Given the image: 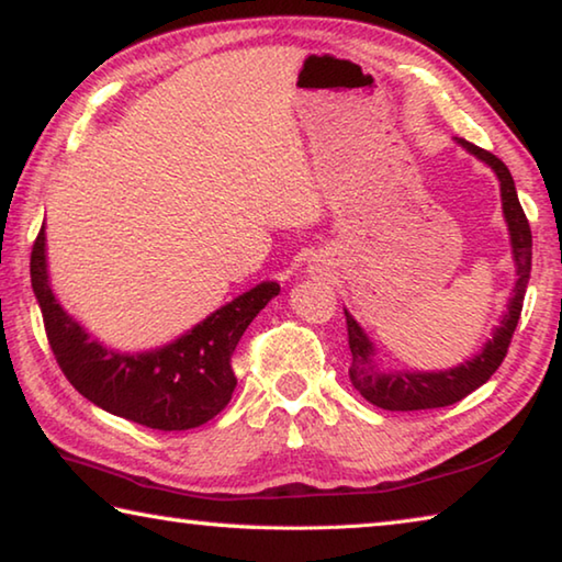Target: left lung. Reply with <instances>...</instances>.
Listing matches in <instances>:
<instances>
[{
    "label": "left lung",
    "mask_w": 562,
    "mask_h": 562,
    "mask_svg": "<svg viewBox=\"0 0 562 562\" xmlns=\"http://www.w3.org/2000/svg\"><path fill=\"white\" fill-rule=\"evenodd\" d=\"M461 147H467L471 155H476L481 162H486L496 172L501 182V202H504V216L510 234V249H514L516 261V286L514 296L508 301L506 316L501 318V326L494 330V336L476 352L474 358L461 362L457 368L439 370V372H385L378 368L375 348H372L366 330L358 326V321L346 311L348 323V346L352 352L350 362V382L370 405L390 409V412H412V409H435L447 407L454 402L464 400L471 392L479 390L484 382L494 375L501 362H504L510 338L518 326L520 311H524V296L530 279V256H533V236L526 220L524 206L518 202L514 177L508 167L498 160L494 153L476 147L474 143L457 137Z\"/></svg>",
    "instance_id": "left-lung-1"
}]
</instances>
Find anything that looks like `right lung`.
<instances>
[{"instance_id": "obj_1", "label": "right lung", "mask_w": 562, "mask_h": 562, "mask_svg": "<svg viewBox=\"0 0 562 562\" xmlns=\"http://www.w3.org/2000/svg\"><path fill=\"white\" fill-rule=\"evenodd\" d=\"M32 289L48 346L66 380L111 415L160 431L200 427L229 405L236 387L232 370L236 342L256 313L281 291L276 281H263L170 346L131 356L103 348L56 301L48 286L44 226L32 249Z\"/></svg>"}]
</instances>
